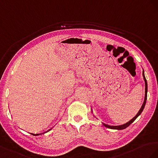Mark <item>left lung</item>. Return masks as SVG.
I'll list each match as a JSON object with an SVG mask.
<instances>
[{
  "instance_id": "obj_1",
  "label": "left lung",
  "mask_w": 158,
  "mask_h": 158,
  "mask_svg": "<svg viewBox=\"0 0 158 158\" xmlns=\"http://www.w3.org/2000/svg\"><path fill=\"white\" fill-rule=\"evenodd\" d=\"M142 75H143V80L144 81H145V97H144V100H143V104L140 108V109H139V110L138 111V112L137 113V114L133 118H132L131 120H130V121H128V123H125L124 124H121V125H118V126H111V125H109L108 124H105L104 123H102V124L105 126V127L106 128H110V129H114V130H123V129H125L126 128H127L128 127H129V126L133 122L136 120L138 117L141 114L142 112L143 111L144 107H145V105H146V99H147V93H148V83H147V81H146V79L145 77V75H144V71H143H143H142ZM91 112L92 113H93V110L91 108ZM96 117V116H95Z\"/></svg>"
}]
</instances>
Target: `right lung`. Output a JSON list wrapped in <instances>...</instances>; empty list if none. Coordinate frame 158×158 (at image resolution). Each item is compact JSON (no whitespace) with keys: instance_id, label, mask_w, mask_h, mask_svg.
I'll list each match as a JSON object with an SVG mask.
<instances>
[{"instance_id":"1","label":"right lung","mask_w":158,"mask_h":158,"mask_svg":"<svg viewBox=\"0 0 158 158\" xmlns=\"http://www.w3.org/2000/svg\"><path fill=\"white\" fill-rule=\"evenodd\" d=\"M52 129V128H50L49 130H47L46 132H43V133H41V134H32V133H30V134H32V135H35V136H38V135H40V134H45V133H46V132H49V130H51Z\"/></svg>"}]
</instances>
